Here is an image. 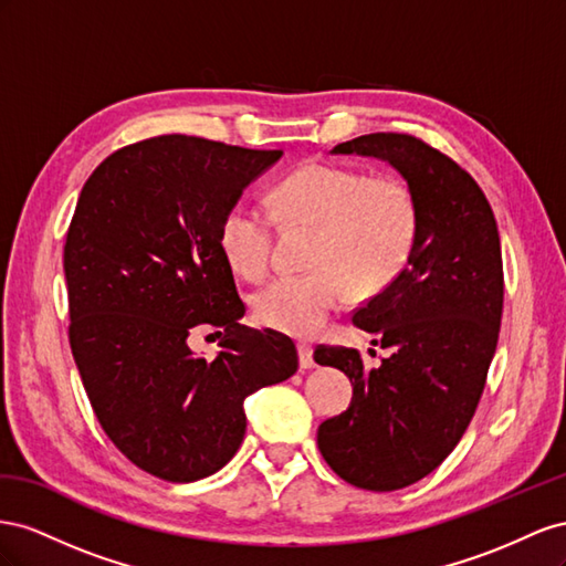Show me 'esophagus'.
I'll return each mask as SVG.
<instances>
[{
  "instance_id": "1",
  "label": "esophagus",
  "mask_w": 566,
  "mask_h": 566,
  "mask_svg": "<svg viewBox=\"0 0 566 566\" xmlns=\"http://www.w3.org/2000/svg\"><path fill=\"white\" fill-rule=\"evenodd\" d=\"M298 363H301V369H311L315 365V360H313V346L298 344Z\"/></svg>"
}]
</instances>
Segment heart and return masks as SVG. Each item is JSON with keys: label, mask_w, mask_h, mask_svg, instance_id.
Listing matches in <instances>:
<instances>
[{"label": "heart", "mask_w": 566, "mask_h": 566, "mask_svg": "<svg viewBox=\"0 0 566 566\" xmlns=\"http://www.w3.org/2000/svg\"><path fill=\"white\" fill-rule=\"evenodd\" d=\"M272 218L284 228L317 232L303 277H277L253 296L258 325L311 338L346 305L350 282L360 292H381L408 268L419 237L415 191L394 175L311 160L270 191ZM272 220L249 201L224 211L218 247L228 265L247 280H261L270 265Z\"/></svg>", "instance_id": "obj_1"}]
</instances>
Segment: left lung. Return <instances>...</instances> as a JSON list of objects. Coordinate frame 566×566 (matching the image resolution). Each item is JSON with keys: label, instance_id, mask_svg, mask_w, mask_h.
Wrapping results in <instances>:
<instances>
[{"label": "left lung", "instance_id": "1", "mask_svg": "<svg viewBox=\"0 0 566 566\" xmlns=\"http://www.w3.org/2000/svg\"><path fill=\"white\" fill-rule=\"evenodd\" d=\"M332 154L389 160L419 206L408 268L353 313L355 327L391 348L389 358L367 367L355 348L315 350L317 365L353 384L348 410L317 429L319 453L350 486L386 493L433 472L472 422L503 315V255L474 177L427 142L373 133Z\"/></svg>", "mask_w": 566, "mask_h": 566}]
</instances>
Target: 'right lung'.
Returning <instances> with one entry per match:
<instances>
[{
	"label": "right lung",
	"mask_w": 566,
	"mask_h": 566,
	"mask_svg": "<svg viewBox=\"0 0 566 566\" xmlns=\"http://www.w3.org/2000/svg\"><path fill=\"white\" fill-rule=\"evenodd\" d=\"M280 156L160 135L113 151L80 191L63 247L73 358L113 446L164 481L228 464L244 398L298 369L292 338L239 325L247 305L218 247L224 211ZM208 328L213 361L188 348Z\"/></svg>",
	"instance_id": "obj_1"
}]
</instances>
